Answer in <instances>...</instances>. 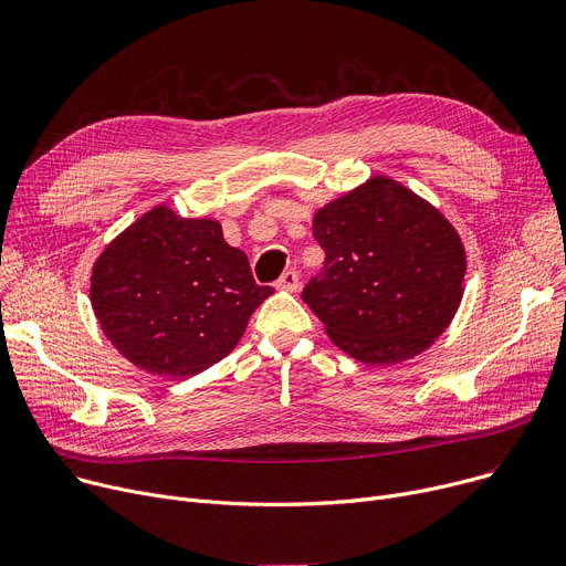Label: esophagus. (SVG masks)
<instances>
[{
  "instance_id": "1",
  "label": "esophagus",
  "mask_w": 566,
  "mask_h": 566,
  "mask_svg": "<svg viewBox=\"0 0 566 566\" xmlns=\"http://www.w3.org/2000/svg\"><path fill=\"white\" fill-rule=\"evenodd\" d=\"M298 284H301V280H298V273L295 271H286L280 280H277V289L280 291H298Z\"/></svg>"
}]
</instances>
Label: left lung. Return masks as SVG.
Wrapping results in <instances>:
<instances>
[{
    "label": "left lung",
    "mask_w": 566,
    "mask_h": 566,
    "mask_svg": "<svg viewBox=\"0 0 566 566\" xmlns=\"http://www.w3.org/2000/svg\"><path fill=\"white\" fill-rule=\"evenodd\" d=\"M312 229L325 261L303 301L350 358L397 365L448 331L465 289V248L427 199L371 176L318 208Z\"/></svg>",
    "instance_id": "8db88e82"
}]
</instances>
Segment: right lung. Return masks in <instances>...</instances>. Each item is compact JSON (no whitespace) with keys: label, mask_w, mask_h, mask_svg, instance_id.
I'll return each mask as SVG.
<instances>
[{"label":"right lung","mask_w":566,"mask_h":566,"mask_svg":"<svg viewBox=\"0 0 566 566\" xmlns=\"http://www.w3.org/2000/svg\"><path fill=\"white\" fill-rule=\"evenodd\" d=\"M271 293L218 220L181 218L160 203L101 252L88 298L126 360L184 378L229 355Z\"/></svg>","instance_id":"right-lung-1"}]
</instances>
